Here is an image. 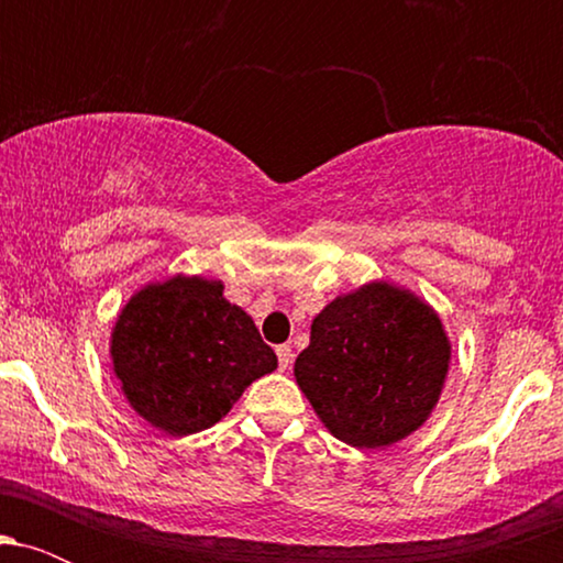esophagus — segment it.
Instances as JSON below:
<instances>
[{
	"instance_id": "obj_1",
	"label": "esophagus",
	"mask_w": 563,
	"mask_h": 563,
	"mask_svg": "<svg viewBox=\"0 0 563 563\" xmlns=\"http://www.w3.org/2000/svg\"><path fill=\"white\" fill-rule=\"evenodd\" d=\"M275 352H277V363H280V371H288L290 363H294V352H290V346L280 344Z\"/></svg>"
}]
</instances>
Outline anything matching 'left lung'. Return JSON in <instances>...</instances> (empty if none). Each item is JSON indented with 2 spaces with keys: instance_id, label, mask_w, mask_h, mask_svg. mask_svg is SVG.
Listing matches in <instances>:
<instances>
[{
  "instance_id": "8db88e82",
  "label": "left lung",
  "mask_w": 563,
  "mask_h": 563,
  "mask_svg": "<svg viewBox=\"0 0 563 563\" xmlns=\"http://www.w3.org/2000/svg\"><path fill=\"white\" fill-rule=\"evenodd\" d=\"M450 360L437 309L410 288L371 280L322 307L294 376L335 439L378 450L429 421Z\"/></svg>"
}]
</instances>
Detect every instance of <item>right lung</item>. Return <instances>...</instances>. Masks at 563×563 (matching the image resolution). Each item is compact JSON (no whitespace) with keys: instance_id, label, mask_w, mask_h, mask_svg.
Wrapping results in <instances>:
<instances>
[{"instance_id":"1","label":"right lung","mask_w":563,"mask_h":563,"mask_svg":"<svg viewBox=\"0 0 563 563\" xmlns=\"http://www.w3.org/2000/svg\"><path fill=\"white\" fill-rule=\"evenodd\" d=\"M108 352L132 410L169 437L211 429L277 367L251 314L224 299V283L183 273L129 296Z\"/></svg>"}]
</instances>
